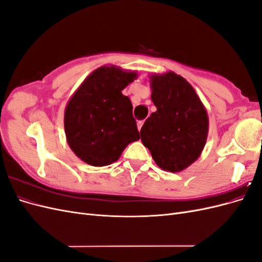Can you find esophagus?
<instances>
[{
	"label": "esophagus",
	"instance_id": "esophagus-1",
	"mask_svg": "<svg viewBox=\"0 0 262 262\" xmlns=\"http://www.w3.org/2000/svg\"><path fill=\"white\" fill-rule=\"evenodd\" d=\"M143 124H144V120L138 121V129H139V131H141V129H142V126H143Z\"/></svg>",
	"mask_w": 262,
	"mask_h": 262
}]
</instances>
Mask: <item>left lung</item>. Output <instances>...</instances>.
<instances>
[{"instance_id": "1", "label": "left lung", "mask_w": 262, "mask_h": 262, "mask_svg": "<svg viewBox=\"0 0 262 262\" xmlns=\"http://www.w3.org/2000/svg\"><path fill=\"white\" fill-rule=\"evenodd\" d=\"M157 110L140 131L158 167L177 172L200 156L208 136V115L193 87L173 72L152 76Z\"/></svg>"}]
</instances>
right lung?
<instances>
[{"instance_id":"right-lung-1","label":"right lung","mask_w":262,"mask_h":262,"mask_svg":"<svg viewBox=\"0 0 262 262\" xmlns=\"http://www.w3.org/2000/svg\"><path fill=\"white\" fill-rule=\"evenodd\" d=\"M137 74L115 67H101L86 78L64 114L68 143L92 166L109 165L125 146L140 139L130 99L121 91Z\"/></svg>"}]
</instances>
